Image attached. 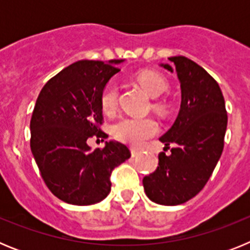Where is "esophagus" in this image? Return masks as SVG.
Returning <instances> with one entry per match:
<instances>
[{"label":"esophagus","mask_w":250,"mask_h":250,"mask_svg":"<svg viewBox=\"0 0 250 250\" xmlns=\"http://www.w3.org/2000/svg\"><path fill=\"white\" fill-rule=\"evenodd\" d=\"M139 155H140V152L136 151L135 149H131V156H132V158H138Z\"/></svg>","instance_id":"34e87169"}]
</instances>
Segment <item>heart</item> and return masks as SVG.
I'll return each mask as SVG.
<instances>
[{"label":"heart","instance_id":"heart-1","mask_svg":"<svg viewBox=\"0 0 250 250\" xmlns=\"http://www.w3.org/2000/svg\"><path fill=\"white\" fill-rule=\"evenodd\" d=\"M136 81L151 98H159L167 90V81L165 77L156 71L144 70L139 72ZM119 90L116 83H109L101 91L100 104L101 109L105 114H114L118 107ZM156 111L165 112L167 107L163 103L154 104ZM158 132V124L150 118H136L127 116L123 118L112 126V134L119 141L131 145L134 147H140L144 145L147 139L152 138Z\"/></svg>","mask_w":250,"mask_h":250}]
</instances>
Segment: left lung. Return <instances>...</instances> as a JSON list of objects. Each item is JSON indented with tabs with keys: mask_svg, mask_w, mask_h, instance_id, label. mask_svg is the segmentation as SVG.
<instances>
[{
	"mask_svg": "<svg viewBox=\"0 0 250 250\" xmlns=\"http://www.w3.org/2000/svg\"><path fill=\"white\" fill-rule=\"evenodd\" d=\"M169 61L160 66L176 72L180 110L159 139L170 154H159L158 169L143 179V185L151 202L179 205L199 193L213 174L224 147L228 116L219 85L202 66L184 56Z\"/></svg>",
	"mask_w": 250,
	"mask_h": 250,
	"instance_id": "1",
	"label": "left lung"
}]
</instances>
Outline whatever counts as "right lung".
<instances>
[{
  "instance_id": "obj_1",
  "label": "right lung",
  "mask_w": 250,
  "mask_h": 250,
  "mask_svg": "<svg viewBox=\"0 0 250 250\" xmlns=\"http://www.w3.org/2000/svg\"><path fill=\"white\" fill-rule=\"evenodd\" d=\"M124 60H81L46 83L31 118V151L43 182L60 200L91 205L111 190L110 175L131 156L126 145L105 141L92 150L87 139L107 138L101 131L100 95Z\"/></svg>"
}]
</instances>
